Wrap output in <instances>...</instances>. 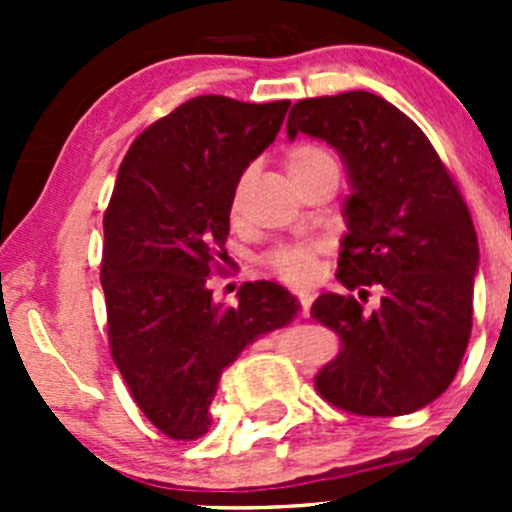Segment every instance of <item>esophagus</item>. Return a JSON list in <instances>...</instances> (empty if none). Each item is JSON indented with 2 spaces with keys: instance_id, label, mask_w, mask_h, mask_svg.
Returning a JSON list of instances; mask_svg holds the SVG:
<instances>
[{
  "instance_id": "1",
  "label": "esophagus",
  "mask_w": 512,
  "mask_h": 512,
  "mask_svg": "<svg viewBox=\"0 0 512 512\" xmlns=\"http://www.w3.org/2000/svg\"><path fill=\"white\" fill-rule=\"evenodd\" d=\"M297 294V299H299V312H302V317H309V307H312V302H314V294L309 292V289H299V292H294Z\"/></svg>"
}]
</instances>
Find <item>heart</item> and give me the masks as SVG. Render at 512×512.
<instances>
[{"label": "heart", "instance_id": "obj_1", "mask_svg": "<svg viewBox=\"0 0 512 512\" xmlns=\"http://www.w3.org/2000/svg\"><path fill=\"white\" fill-rule=\"evenodd\" d=\"M334 160L324 151L322 146H312V143H302V146H294L292 151L287 153L285 165H287V173L294 178H299L302 173H307L309 168L319 163H329ZM247 178L250 175H242L235 185V193H232L230 200V213L232 215H240L242 210V200H245V188H247ZM314 257H317V247H307V245H285V247H277L272 250L270 255L265 257V265L275 272L277 277L287 282H304L312 277L314 270Z\"/></svg>", "mask_w": 512, "mask_h": 512}]
</instances>
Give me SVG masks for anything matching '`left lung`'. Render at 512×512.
<instances>
[{"instance_id":"1","label":"left lung","mask_w":512,"mask_h":512,"mask_svg":"<svg viewBox=\"0 0 512 512\" xmlns=\"http://www.w3.org/2000/svg\"><path fill=\"white\" fill-rule=\"evenodd\" d=\"M297 133L339 151L352 183L337 280L384 292L371 314L352 294L314 299L312 317L342 339L314 386L356 416L423 409L451 386L471 337L478 237L466 200L426 133L369 91L297 101Z\"/></svg>"}]
</instances>
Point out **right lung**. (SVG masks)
<instances>
[{"label": "right lung", "mask_w": 512, "mask_h": 512, "mask_svg": "<svg viewBox=\"0 0 512 512\" xmlns=\"http://www.w3.org/2000/svg\"><path fill=\"white\" fill-rule=\"evenodd\" d=\"M289 101L198 96L151 123L118 168L103 215L101 287L111 356L148 421L173 441L210 428L223 371L257 337L297 317L277 282L213 302L237 180L280 133Z\"/></svg>", "instance_id": "add662e5"}]
</instances>
